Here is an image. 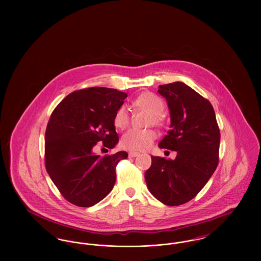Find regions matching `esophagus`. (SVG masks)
I'll use <instances>...</instances> for the list:
<instances>
[{
	"label": "esophagus",
	"mask_w": 261,
	"mask_h": 261,
	"mask_svg": "<svg viewBox=\"0 0 261 261\" xmlns=\"http://www.w3.org/2000/svg\"><path fill=\"white\" fill-rule=\"evenodd\" d=\"M140 154V152H138V151H130L129 152V156L130 158H136Z\"/></svg>",
	"instance_id": "1"
}]
</instances>
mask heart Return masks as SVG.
Returning a JSON list of instances; mask_svg holds the SVG:
<instances>
[{
  "mask_svg": "<svg viewBox=\"0 0 261 261\" xmlns=\"http://www.w3.org/2000/svg\"><path fill=\"white\" fill-rule=\"evenodd\" d=\"M134 105L152 114L151 120L162 123L164 102L159 96L152 93H143L135 100ZM113 123L116 128L124 129L129 124V113L125 107H120L114 114ZM156 138V133L150 129H129L121 139V145L125 149L144 150L149 148Z\"/></svg>",
  "mask_w": 261,
  "mask_h": 261,
  "instance_id": "obj_1",
  "label": "heart"
}]
</instances>
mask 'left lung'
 I'll use <instances>...</instances> for the list:
<instances>
[{
	"label": "left lung",
	"mask_w": 261,
	"mask_h": 261,
	"mask_svg": "<svg viewBox=\"0 0 261 261\" xmlns=\"http://www.w3.org/2000/svg\"><path fill=\"white\" fill-rule=\"evenodd\" d=\"M167 100L170 130L160 148L177 151L175 160L151 156L145 173L150 194L170 206L194 199L210 180L219 161L220 131L208 99L185 83L160 85Z\"/></svg>",
	"instance_id": "obj_1"
}]
</instances>
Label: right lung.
<instances>
[{"instance_id": "1", "label": "right lung", "mask_w": 261, "mask_h": 261, "mask_svg": "<svg viewBox=\"0 0 261 261\" xmlns=\"http://www.w3.org/2000/svg\"><path fill=\"white\" fill-rule=\"evenodd\" d=\"M126 98L116 89L87 88L66 96L51 112L45 133V165L72 204L93 206L114 186L115 167L128 153L100 156L94 149L99 142L109 149L118 143L113 117Z\"/></svg>"}]
</instances>
